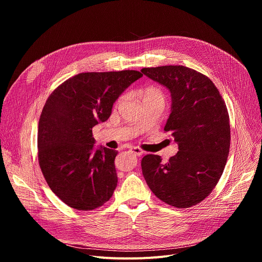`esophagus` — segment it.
Wrapping results in <instances>:
<instances>
[{
	"instance_id": "1",
	"label": "esophagus",
	"mask_w": 262,
	"mask_h": 262,
	"mask_svg": "<svg viewBox=\"0 0 262 262\" xmlns=\"http://www.w3.org/2000/svg\"><path fill=\"white\" fill-rule=\"evenodd\" d=\"M130 151H132L134 155L138 156V157H141V156L143 155V150H142V149L138 148V147H132V148H130Z\"/></svg>"
}]
</instances>
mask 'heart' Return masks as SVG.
Segmentation results:
<instances>
[{"instance_id": "b5f03b06", "label": "heart", "mask_w": 262, "mask_h": 262, "mask_svg": "<svg viewBox=\"0 0 262 262\" xmlns=\"http://www.w3.org/2000/svg\"><path fill=\"white\" fill-rule=\"evenodd\" d=\"M157 97L164 98V95L159 89H157L155 87H147L143 92V99L157 98Z\"/></svg>"}]
</instances>
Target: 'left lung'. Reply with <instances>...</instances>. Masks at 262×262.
<instances>
[{"label":"left lung","mask_w":262,"mask_h":262,"mask_svg":"<svg viewBox=\"0 0 262 262\" xmlns=\"http://www.w3.org/2000/svg\"><path fill=\"white\" fill-rule=\"evenodd\" d=\"M141 71L171 93L164 130L171 132L179 150L165 164L160 156H145L144 178L163 202L192 207L212 192L225 168L230 148L227 106L211 80L192 68L168 65Z\"/></svg>","instance_id":"8db88e82"}]
</instances>
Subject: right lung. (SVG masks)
<instances>
[{
    "instance_id": "1",
    "label": "right lung",
    "mask_w": 262,
    "mask_h": 262,
    "mask_svg": "<svg viewBox=\"0 0 262 262\" xmlns=\"http://www.w3.org/2000/svg\"><path fill=\"white\" fill-rule=\"evenodd\" d=\"M142 77L137 70L82 72L49 96L38 123V162L53 193L71 208L92 210L113 195L118 151L95 150L92 128L108 119L116 99Z\"/></svg>"
}]
</instances>
